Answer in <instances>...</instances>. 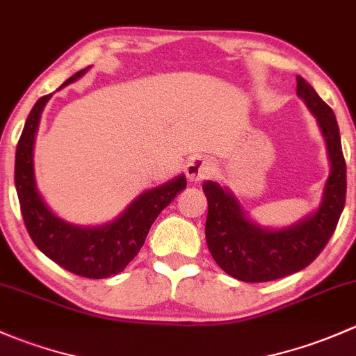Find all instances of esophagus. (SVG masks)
Returning <instances> with one entry per match:
<instances>
[{"instance_id":"obj_1","label":"esophagus","mask_w":356,"mask_h":356,"mask_svg":"<svg viewBox=\"0 0 356 356\" xmlns=\"http://www.w3.org/2000/svg\"><path fill=\"white\" fill-rule=\"evenodd\" d=\"M214 171V164L211 159L204 156H195L188 161L185 168V175L188 178V181L199 183L209 177V175Z\"/></svg>"}]
</instances>
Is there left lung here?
Returning a JSON list of instances; mask_svg holds the SVG:
<instances>
[{"label":"left lung","mask_w":356,"mask_h":356,"mask_svg":"<svg viewBox=\"0 0 356 356\" xmlns=\"http://www.w3.org/2000/svg\"><path fill=\"white\" fill-rule=\"evenodd\" d=\"M296 94L317 120L329 157V177L314 212L284 228H266L245 212L232 190L211 179L202 185L209 252L226 274L245 283H266L305 269L332 236L344 207L346 163L334 113L300 75Z\"/></svg>","instance_id":"1"}]
</instances>
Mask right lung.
Returning <instances> with one entry per match:
<instances>
[{
	"instance_id": "right-lung-1",
	"label": "right lung",
	"mask_w": 356,
	"mask_h": 356,
	"mask_svg": "<svg viewBox=\"0 0 356 356\" xmlns=\"http://www.w3.org/2000/svg\"><path fill=\"white\" fill-rule=\"evenodd\" d=\"M90 67L80 70L61 83L76 82ZM53 94L34 104L25 122L15 154V186L25 228L35 247L58 266L76 276L102 280L122 273L144 245L159 212L186 186L185 175L138 193L115 219L97 226H80L65 221L44 202L34 171V144L44 106Z\"/></svg>"
}]
</instances>
